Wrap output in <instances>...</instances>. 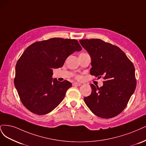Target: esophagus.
Segmentation results:
<instances>
[{"instance_id": "34e87169", "label": "esophagus", "mask_w": 146, "mask_h": 146, "mask_svg": "<svg viewBox=\"0 0 146 146\" xmlns=\"http://www.w3.org/2000/svg\"><path fill=\"white\" fill-rule=\"evenodd\" d=\"M81 85V83H79V82H74L73 83V86H80Z\"/></svg>"}]
</instances>
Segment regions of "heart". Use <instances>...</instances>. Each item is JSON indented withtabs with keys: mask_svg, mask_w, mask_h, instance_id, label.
I'll return each mask as SVG.
<instances>
[{
	"mask_svg": "<svg viewBox=\"0 0 146 146\" xmlns=\"http://www.w3.org/2000/svg\"><path fill=\"white\" fill-rule=\"evenodd\" d=\"M78 78H80V77H79V76H78Z\"/></svg>",
	"mask_w": 146,
	"mask_h": 146,
	"instance_id": "b5f03b06",
	"label": "heart"
}]
</instances>
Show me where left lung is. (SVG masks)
Returning a JSON list of instances; mask_svg holds the SVG:
<instances>
[{
    "instance_id": "1",
    "label": "left lung",
    "mask_w": 146,
    "mask_h": 146,
    "mask_svg": "<svg viewBox=\"0 0 146 146\" xmlns=\"http://www.w3.org/2000/svg\"><path fill=\"white\" fill-rule=\"evenodd\" d=\"M80 44L91 58L90 74L105 81L99 88L91 84L92 93L84 98L93 113L113 117L123 111L135 92L136 81L133 63L117 46L101 39H81Z\"/></svg>"
}]
</instances>
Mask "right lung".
Segmentation results:
<instances>
[{"label": "right lung", "mask_w": 146, "mask_h": 146, "mask_svg": "<svg viewBox=\"0 0 146 146\" xmlns=\"http://www.w3.org/2000/svg\"><path fill=\"white\" fill-rule=\"evenodd\" d=\"M81 50L78 40L59 37L35 42L26 48L16 65L15 86L28 110L45 115L62 101L72 83L53 79V69L62 67L70 54Z\"/></svg>", "instance_id": "1"}]
</instances>
